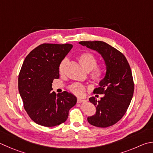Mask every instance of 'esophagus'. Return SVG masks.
Segmentation results:
<instances>
[{"label": "esophagus", "instance_id": "34e87169", "mask_svg": "<svg viewBox=\"0 0 153 153\" xmlns=\"http://www.w3.org/2000/svg\"><path fill=\"white\" fill-rule=\"evenodd\" d=\"M77 103H82V102H85V100H82V99H81V98H77Z\"/></svg>", "mask_w": 153, "mask_h": 153}]
</instances>
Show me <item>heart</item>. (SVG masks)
I'll use <instances>...</instances> for the list:
<instances>
[{"instance_id": "1", "label": "heart", "mask_w": 153, "mask_h": 153, "mask_svg": "<svg viewBox=\"0 0 153 153\" xmlns=\"http://www.w3.org/2000/svg\"><path fill=\"white\" fill-rule=\"evenodd\" d=\"M79 64L86 71H91L90 74L91 79L94 82L100 83L102 82L104 76V69L100 66H96L98 64V59L94 54L89 52H85L80 54L78 57ZM68 63V59H64L61 62L59 65V72L60 74L64 73L65 66ZM69 90L77 96H83L85 91L84 85L79 83H74L69 87Z\"/></svg>"}]
</instances>
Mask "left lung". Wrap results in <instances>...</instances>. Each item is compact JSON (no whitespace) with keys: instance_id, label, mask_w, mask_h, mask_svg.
<instances>
[{"instance_id":"obj_1","label":"left lung","mask_w":153,"mask_h":153,"mask_svg":"<svg viewBox=\"0 0 153 153\" xmlns=\"http://www.w3.org/2000/svg\"><path fill=\"white\" fill-rule=\"evenodd\" d=\"M83 46L99 53L106 66V72L94 93L104 94L100 100L91 97L89 100L96 107V114L88 117L90 124L105 128L115 124L125 114L134 93L131 69L124 55L103 41H80Z\"/></svg>"}]
</instances>
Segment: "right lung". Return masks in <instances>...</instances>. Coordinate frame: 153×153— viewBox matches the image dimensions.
Listing matches in <instances>:
<instances>
[{
	"mask_svg": "<svg viewBox=\"0 0 153 153\" xmlns=\"http://www.w3.org/2000/svg\"><path fill=\"white\" fill-rule=\"evenodd\" d=\"M73 48L71 44L43 43L25 59L19 75V91L25 110L31 120L52 127L65 123L76 97L68 91H51L54 79L59 77V65Z\"/></svg>",
	"mask_w": 153,
	"mask_h": 153,
	"instance_id": "right-lung-1",
	"label": "right lung"
}]
</instances>
